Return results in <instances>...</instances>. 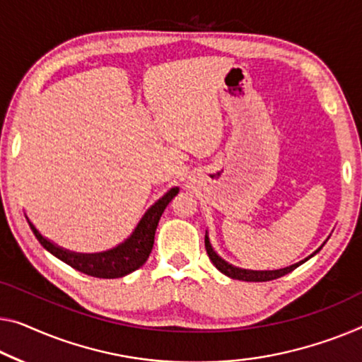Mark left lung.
Here are the masks:
<instances>
[{"mask_svg":"<svg viewBox=\"0 0 362 362\" xmlns=\"http://www.w3.org/2000/svg\"><path fill=\"white\" fill-rule=\"evenodd\" d=\"M204 247H206V252H208V257L209 260L213 262V265L219 269L221 273H224L226 276L229 278H234V279H242V281H257V283H262V281H272V279H276V278H281L284 274H288L293 272V269L298 268L299 265H302L305 260H309V258H305V260H302L299 263H294V265H291L288 268H283V269H274V272H252V269H242V268H237L229 265L228 262H224L223 258H221L218 253L213 250L211 244H209V239L208 235H204ZM320 250V249H319ZM317 250V252H319ZM315 252V253H317Z\"/></svg>","mask_w":362,"mask_h":362,"instance_id":"1","label":"left lung"}]
</instances>
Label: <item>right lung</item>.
Listing matches in <instances>:
<instances>
[{
	"mask_svg": "<svg viewBox=\"0 0 362 362\" xmlns=\"http://www.w3.org/2000/svg\"><path fill=\"white\" fill-rule=\"evenodd\" d=\"M177 193H179V188H172V190L167 192L158 203H154L148 209V213L139 221L138 228L134 229L132 237L123 242L122 245L109 252L89 253V255L86 253L84 255V253L63 250L58 245L52 244L50 240H47L45 237H42V234L34 228L30 221L29 226L32 233L35 234L37 240L43 245V249H47L52 255L60 258L62 262L71 268L94 278H122L134 272V269H138L139 267H143L144 262L148 260L149 253L153 250L156 228H158L160 216H163L165 206L172 202V198Z\"/></svg>",
	"mask_w": 362,
	"mask_h": 362,
	"instance_id": "1",
	"label": "right lung"
}]
</instances>
